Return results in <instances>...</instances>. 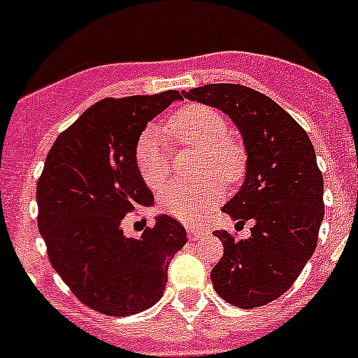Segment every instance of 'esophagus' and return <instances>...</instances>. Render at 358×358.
Here are the masks:
<instances>
[{
	"mask_svg": "<svg viewBox=\"0 0 358 358\" xmlns=\"http://www.w3.org/2000/svg\"><path fill=\"white\" fill-rule=\"evenodd\" d=\"M208 235V231L204 227H188V238L189 240H199V238H204Z\"/></svg>",
	"mask_w": 358,
	"mask_h": 358,
	"instance_id": "34e87169",
	"label": "esophagus"
}]
</instances>
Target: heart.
Instances as JSON below:
<instances>
[{
	"label": "heart",
	"mask_w": 358,
	"mask_h": 358,
	"mask_svg": "<svg viewBox=\"0 0 358 358\" xmlns=\"http://www.w3.org/2000/svg\"><path fill=\"white\" fill-rule=\"evenodd\" d=\"M170 143L201 148L195 173L206 176L195 182H173L159 197V206L170 217L186 224L202 220L224 195V182L240 181L248 169V152L227 134V120L217 109L189 103L166 122ZM134 163L141 181L150 189L164 188L170 177L169 152L157 129L148 127L134 147Z\"/></svg>",
	"instance_id": "obj_1"
}]
</instances>
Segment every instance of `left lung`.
I'll return each mask as SVG.
<instances>
[{"instance_id": "1", "label": "left lung", "mask_w": 358, "mask_h": 358, "mask_svg": "<svg viewBox=\"0 0 358 358\" xmlns=\"http://www.w3.org/2000/svg\"><path fill=\"white\" fill-rule=\"evenodd\" d=\"M182 96L224 110L243 136L245 181L222 211L255 226L242 240L215 231L224 255L210 276L224 301L258 308L294 285L317 245L324 185L314 145L273 98L245 85L208 84Z\"/></svg>"}]
</instances>
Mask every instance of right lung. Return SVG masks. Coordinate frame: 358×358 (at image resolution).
<instances>
[{"mask_svg":"<svg viewBox=\"0 0 358 358\" xmlns=\"http://www.w3.org/2000/svg\"><path fill=\"white\" fill-rule=\"evenodd\" d=\"M173 100H181L176 90L103 98L59 134L37 181V226L50 264L85 306L113 317L156 305L170 260L188 242L169 215L140 238L122 231L129 213L154 202L136 169L134 147Z\"/></svg>","mask_w":358,"mask_h":358,"instance_id":"add662e5","label":"right lung"}]
</instances>
